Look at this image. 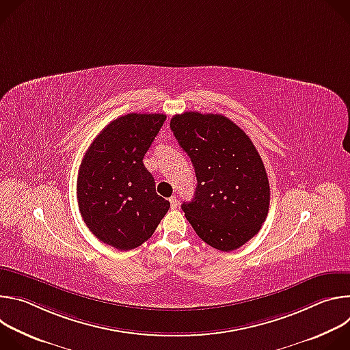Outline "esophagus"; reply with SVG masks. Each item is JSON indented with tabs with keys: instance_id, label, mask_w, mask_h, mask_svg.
Instances as JSON below:
<instances>
[{
	"instance_id": "1",
	"label": "esophagus",
	"mask_w": 350,
	"mask_h": 350,
	"mask_svg": "<svg viewBox=\"0 0 350 350\" xmlns=\"http://www.w3.org/2000/svg\"><path fill=\"white\" fill-rule=\"evenodd\" d=\"M169 202H170L172 209H176V208L178 206V201H177V198H176V196H172V198L169 199Z\"/></svg>"
}]
</instances>
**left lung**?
<instances>
[{
  "label": "left lung",
  "instance_id": "left-lung-1",
  "mask_svg": "<svg viewBox=\"0 0 350 350\" xmlns=\"http://www.w3.org/2000/svg\"><path fill=\"white\" fill-rule=\"evenodd\" d=\"M170 129L191 158L196 188L181 209L217 251H235L254 238L269 213L270 184L262 158L245 131L223 115L184 112Z\"/></svg>",
  "mask_w": 350,
  "mask_h": 350
}]
</instances>
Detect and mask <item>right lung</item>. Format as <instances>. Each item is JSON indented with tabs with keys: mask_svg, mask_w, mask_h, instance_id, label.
Listing matches in <instances>:
<instances>
[{
	"mask_svg": "<svg viewBox=\"0 0 350 350\" xmlns=\"http://www.w3.org/2000/svg\"><path fill=\"white\" fill-rule=\"evenodd\" d=\"M166 115L129 113L99 133L81 161L77 202L88 230L107 245L130 251L154 234L170 208L157 193L144 157Z\"/></svg>",
	"mask_w": 350,
	"mask_h": 350,
	"instance_id": "obj_1",
	"label": "right lung"
}]
</instances>
